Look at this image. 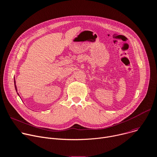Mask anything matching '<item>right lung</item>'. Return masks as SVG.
<instances>
[{
    "instance_id": "add662e5",
    "label": "right lung",
    "mask_w": 157,
    "mask_h": 157,
    "mask_svg": "<svg viewBox=\"0 0 157 157\" xmlns=\"http://www.w3.org/2000/svg\"><path fill=\"white\" fill-rule=\"evenodd\" d=\"M15 83H16V82H15V81H14V84H15ZM14 86H15V88H16V91H17V88H16V84H15V85H14ZM17 94H18V93H17Z\"/></svg>"
}]
</instances>
